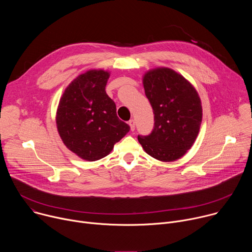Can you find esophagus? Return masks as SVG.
Here are the masks:
<instances>
[{"label": "esophagus", "mask_w": 252, "mask_h": 252, "mask_svg": "<svg viewBox=\"0 0 252 252\" xmlns=\"http://www.w3.org/2000/svg\"><path fill=\"white\" fill-rule=\"evenodd\" d=\"M128 125H129V126H130V130H131V131H133V130H134V128H135L134 121H133V120H130V121L128 122Z\"/></svg>", "instance_id": "obj_1"}]
</instances>
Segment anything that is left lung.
Segmentation results:
<instances>
[{"label":"left lung","mask_w":252,"mask_h":252,"mask_svg":"<svg viewBox=\"0 0 252 252\" xmlns=\"http://www.w3.org/2000/svg\"><path fill=\"white\" fill-rule=\"evenodd\" d=\"M143 88L155 114L149 135L137 139L156 159L173 161L192 147L202 120L199 95L192 85L171 68L158 67L143 76Z\"/></svg>","instance_id":"8db88e82"}]
</instances>
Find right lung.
<instances>
[{"instance_id":"add662e5","label":"right lung","mask_w":252,"mask_h":252,"mask_svg":"<svg viewBox=\"0 0 252 252\" xmlns=\"http://www.w3.org/2000/svg\"><path fill=\"white\" fill-rule=\"evenodd\" d=\"M109 71L91 69L71 82L57 111V127L64 146L89 161L109 155L129 126L117 116L115 101L106 94Z\"/></svg>"}]
</instances>
